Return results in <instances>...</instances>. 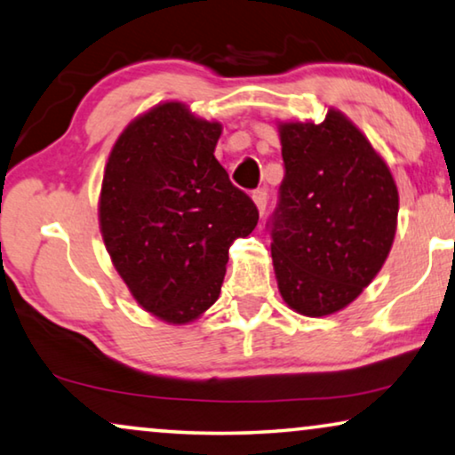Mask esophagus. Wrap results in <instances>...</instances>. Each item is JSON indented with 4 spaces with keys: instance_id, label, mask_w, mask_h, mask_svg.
Here are the masks:
<instances>
[{
    "instance_id": "1",
    "label": "esophagus",
    "mask_w": 455,
    "mask_h": 455,
    "mask_svg": "<svg viewBox=\"0 0 455 455\" xmlns=\"http://www.w3.org/2000/svg\"><path fill=\"white\" fill-rule=\"evenodd\" d=\"M253 202H255V206H258V210H259V214L264 216V212H266V206H267V194L264 189H258V191H253Z\"/></svg>"
}]
</instances>
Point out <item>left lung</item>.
<instances>
[{"label":"left lung","mask_w":455,"mask_h":455,"mask_svg":"<svg viewBox=\"0 0 455 455\" xmlns=\"http://www.w3.org/2000/svg\"><path fill=\"white\" fill-rule=\"evenodd\" d=\"M284 179L272 216L278 291L292 311L344 309L377 276L392 249L400 197L364 133L338 108L322 124L280 121Z\"/></svg>","instance_id":"obj_1"}]
</instances>
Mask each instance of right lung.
Returning a JSON list of instances; mask_svg holds the SVG:
<instances>
[{
  "mask_svg": "<svg viewBox=\"0 0 455 455\" xmlns=\"http://www.w3.org/2000/svg\"><path fill=\"white\" fill-rule=\"evenodd\" d=\"M220 133L219 121L166 100L121 132L105 164L99 225L107 251L136 303L172 325L216 303L230 243L259 219L216 161Z\"/></svg>",
  "mask_w": 455,
  "mask_h": 455,
  "instance_id": "right-lung-1",
  "label": "right lung"
}]
</instances>
